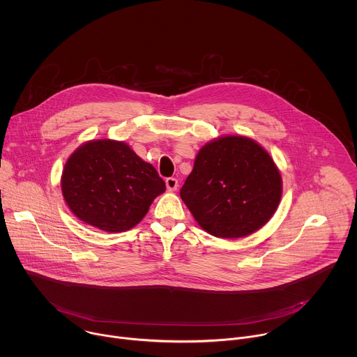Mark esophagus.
Instances as JSON below:
<instances>
[{
  "instance_id": "esophagus-1",
  "label": "esophagus",
  "mask_w": 357,
  "mask_h": 357,
  "mask_svg": "<svg viewBox=\"0 0 357 357\" xmlns=\"http://www.w3.org/2000/svg\"><path fill=\"white\" fill-rule=\"evenodd\" d=\"M166 187L169 191H176L178 187V180L176 177H167L166 178Z\"/></svg>"
}]
</instances>
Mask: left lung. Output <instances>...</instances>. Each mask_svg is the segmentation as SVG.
<instances>
[{
  "mask_svg": "<svg viewBox=\"0 0 357 357\" xmlns=\"http://www.w3.org/2000/svg\"><path fill=\"white\" fill-rule=\"evenodd\" d=\"M180 197L210 235L242 238L276 211L282 177L269 153L255 142L225 136L198 153Z\"/></svg>",
  "mask_w": 357,
  "mask_h": 357,
  "instance_id": "left-lung-1",
  "label": "left lung"
}]
</instances>
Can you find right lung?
Returning <instances> with one entry per match:
<instances>
[{
	"label": "right lung",
	"mask_w": 357,
	"mask_h": 357,
	"mask_svg": "<svg viewBox=\"0 0 357 357\" xmlns=\"http://www.w3.org/2000/svg\"><path fill=\"white\" fill-rule=\"evenodd\" d=\"M165 190L153 165L114 140L81 146L68 158L61 176L70 210L107 232H123L139 224Z\"/></svg>",
	"instance_id": "add662e5"
}]
</instances>
